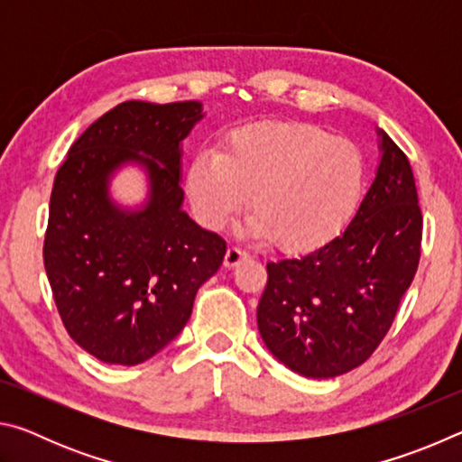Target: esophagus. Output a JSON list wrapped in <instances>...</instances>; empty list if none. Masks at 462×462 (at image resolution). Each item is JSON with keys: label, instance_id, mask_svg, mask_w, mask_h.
<instances>
[{"label": "esophagus", "instance_id": "obj_1", "mask_svg": "<svg viewBox=\"0 0 462 462\" xmlns=\"http://www.w3.org/2000/svg\"><path fill=\"white\" fill-rule=\"evenodd\" d=\"M245 259H248L246 250H242V248H238V246H230L228 250H226L224 267H226V269H234L238 263H242Z\"/></svg>", "mask_w": 462, "mask_h": 462}]
</instances>
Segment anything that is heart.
Instances as JSON below:
<instances>
[{"label":"heart","instance_id":"heart-1","mask_svg":"<svg viewBox=\"0 0 462 462\" xmlns=\"http://www.w3.org/2000/svg\"><path fill=\"white\" fill-rule=\"evenodd\" d=\"M365 187V156L353 140L314 124L256 122L224 132L185 173L193 214L222 230L246 208L245 232L285 250L316 248L353 217Z\"/></svg>","mask_w":462,"mask_h":462}]
</instances>
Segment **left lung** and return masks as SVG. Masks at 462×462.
Instances as JSON below:
<instances>
[{
    "label": "left lung",
    "instance_id": "obj_1",
    "mask_svg": "<svg viewBox=\"0 0 462 462\" xmlns=\"http://www.w3.org/2000/svg\"><path fill=\"white\" fill-rule=\"evenodd\" d=\"M379 162L338 236L267 263L256 324L269 353L310 379L356 369L385 338L420 261L421 212L408 156L377 128Z\"/></svg>",
    "mask_w": 462,
    "mask_h": 462
}]
</instances>
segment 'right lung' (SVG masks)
Returning a JSON list of instances; mask_svg holds the SVG:
<instances>
[{
	"instance_id": "1",
	"label": "right lung",
	"mask_w": 462,
	"mask_h": 462,
	"mask_svg": "<svg viewBox=\"0 0 462 462\" xmlns=\"http://www.w3.org/2000/svg\"><path fill=\"white\" fill-rule=\"evenodd\" d=\"M201 101H124L75 140L54 177L44 269L71 338L107 365H138L183 330L198 289L220 269L226 242L183 209V140ZM134 166L147 179L136 207L111 183Z\"/></svg>"
}]
</instances>
